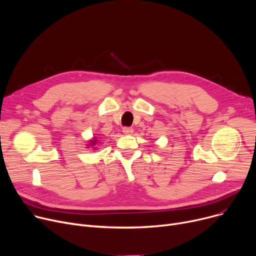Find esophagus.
I'll return each instance as SVG.
<instances>
[{
    "label": "esophagus",
    "mask_w": 256,
    "mask_h": 256,
    "mask_svg": "<svg viewBox=\"0 0 256 256\" xmlns=\"http://www.w3.org/2000/svg\"><path fill=\"white\" fill-rule=\"evenodd\" d=\"M123 132H124V134H126V135H131V134L134 132V130H133V128H131V127H124V128H123Z\"/></svg>",
    "instance_id": "1"
}]
</instances>
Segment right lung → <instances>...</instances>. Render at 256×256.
Listing matches in <instances>:
<instances>
[{
	"mask_svg": "<svg viewBox=\"0 0 256 256\" xmlns=\"http://www.w3.org/2000/svg\"><path fill=\"white\" fill-rule=\"evenodd\" d=\"M97 142H98V138H97V136H94L92 140H90V144H88V146H92L94 150H96V144H97Z\"/></svg>",
	"mask_w": 256,
	"mask_h": 256,
	"instance_id": "right-lung-1",
	"label": "right lung"
}]
</instances>
